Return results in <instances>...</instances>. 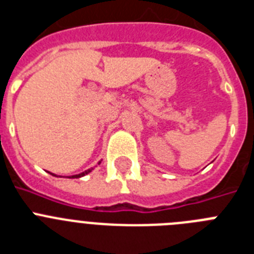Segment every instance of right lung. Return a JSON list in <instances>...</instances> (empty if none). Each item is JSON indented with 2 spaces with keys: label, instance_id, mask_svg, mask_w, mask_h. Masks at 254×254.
Masks as SVG:
<instances>
[{
  "label": "right lung",
  "instance_id": "obj_1",
  "mask_svg": "<svg viewBox=\"0 0 254 254\" xmlns=\"http://www.w3.org/2000/svg\"><path fill=\"white\" fill-rule=\"evenodd\" d=\"M100 163H102V161H99V163H98V164H100ZM93 169H94V168H90V169L85 170V172L80 173V174H76V176H72V177H71V178H81V177H84V176H86V174H89V173H90ZM51 174H52V176H56V174H53V173H51Z\"/></svg>",
  "mask_w": 254,
  "mask_h": 254
}]
</instances>
